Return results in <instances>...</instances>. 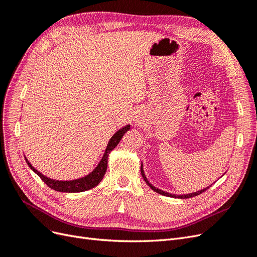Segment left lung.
<instances>
[{
  "label": "left lung",
  "instance_id": "left-lung-1",
  "mask_svg": "<svg viewBox=\"0 0 257 257\" xmlns=\"http://www.w3.org/2000/svg\"><path fill=\"white\" fill-rule=\"evenodd\" d=\"M141 172H142V176H143V178H144V180L146 181V183L150 186V188L154 191V192H157V193H159V194H161V195H164V196H168V197H176V198H190V197H194V196H197V195H199V194H201V193H204L208 188H205V189H203V190H200V191H197V192H195V193H191V194H184V195H175V194H170V193H167V192H164V191H162V190H160V189H157L155 188V186H153L149 181H148V179H147V177H146V175H145V172H144V168H143V164H142V167H141Z\"/></svg>",
  "mask_w": 257,
  "mask_h": 257
}]
</instances>
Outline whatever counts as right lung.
<instances>
[{
	"mask_svg": "<svg viewBox=\"0 0 257 257\" xmlns=\"http://www.w3.org/2000/svg\"><path fill=\"white\" fill-rule=\"evenodd\" d=\"M131 125L127 124L124 127L120 128L116 133L109 139L108 142L107 148L105 150V153L103 155L102 160L99 161L98 165L95 167V169L93 170L92 173H90L89 175H87L85 177L79 178V179H75V180H71V181H59V180H54V179H50L48 177L44 176L43 174H41L38 170H36L31 163L28 161V159L25 157L29 167L33 170V172L40 177L42 180L47 184L50 189L58 191V192H65V193H78V192H84L88 191L90 189H93L94 186H96L102 179L104 178V175L106 173L107 169V162H108V155H109L110 151H112L114 148L118 146V144L120 143L121 138L123 137V135L126 133V132L130 130Z\"/></svg>",
	"mask_w": 257,
	"mask_h": 257,
	"instance_id": "right-lung-1",
	"label": "right lung"
}]
</instances>
